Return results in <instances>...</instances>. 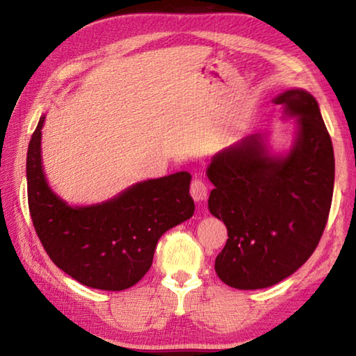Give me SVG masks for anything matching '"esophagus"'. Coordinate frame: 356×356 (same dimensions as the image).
I'll return each instance as SVG.
<instances>
[{"mask_svg":"<svg viewBox=\"0 0 356 356\" xmlns=\"http://www.w3.org/2000/svg\"><path fill=\"white\" fill-rule=\"evenodd\" d=\"M190 193H191L193 200H195L196 202L206 201V200H207V193H209L207 184L204 182V180L200 179V177L193 179L191 186H190Z\"/></svg>","mask_w":356,"mask_h":356,"instance_id":"esophagus-1","label":"esophagus"}]
</instances>
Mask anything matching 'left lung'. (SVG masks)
I'll return each instance as SVG.
<instances>
[{"label": "left lung", "instance_id": "1", "mask_svg": "<svg viewBox=\"0 0 356 356\" xmlns=\"http://www.w3.org/2000/svg\"><path fill=\"white\" fill-rule=\"evenodd\" d=\"M298 131L286 155L251 135L216 154L207 168L210 213L227 227L215 272L240 291L278 284L311 257L327 226L334 186L333 144L317 100L303 89L273 99Z\"/></svg>", "mask_w": 356, "mask_h": 356}]
</instances>
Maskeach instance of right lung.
I'll return each instance as SVG.
<instances>
[{"instance_id": "1", "label": "right lung", "mask_w": 356, "mask_h": 356, "mask_svg": "<svg viewBox=\"0 0 356 356\" xmlns=\"http://www.w3.org/2000/svg\"><path fill=\"white\" fill-rule=\"evenodd\" d=\"M45 116L29 141L28 206L35 234L55 265L83 286L124 291L152 265L159 238L195 213L186 171L131 185L110 201L72 207L56 196L42 170Z\"/></svg>"}]
</instances>
